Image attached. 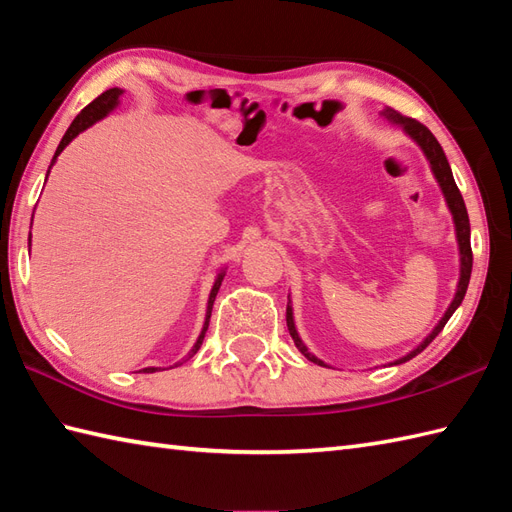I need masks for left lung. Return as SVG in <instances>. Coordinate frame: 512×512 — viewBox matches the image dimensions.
Segmentation results:
<instances>
[{
    "mask_svg": "<svg viewBox=\"0 0 512 512\" xmlns=\"http://www.w3.org/2000/svg\"><path fill=\"white\" fill-rule=\"evenodd\" d=\"M381 116L388 120L390 124H394V127H401L403 133L407 135V138H412L418 149L423 151V155L427 157L429 162V168L431 173H434L438 186L442 190V197H445L447 201V208L451 212V219H453V227H456V241H458V252H460V278H458V287H456V295H453L451 304L447 306L445 315L440 317V322L434 326V331H431L423 342H420L414 350L407 352V355L399 357L396 361H392L394 366H399V363H405L410 361L412 357H416L418 352H423L431 342H434V337L445 328V324L449 322V317L456 313L458 306L462 304L464 300V293H467V287H469V280H471V267H473V254H471V225H469V214H467V206H464V199L460 195V190L456 186V179H453V173H451V166L447 162V155L445 151H442V146L438 144V140L434 138V133H431L425 124L416 122L414 118H405L401 116V113H396L394 109H383ZM287 328H289V335L293 339L295 348H298L302 355L317 363V366H328V363H324L320 357H315L313 352L304 346L302 337L298 333V328H295V320H293V306H291V298H289V304H287Z\"/></svg>",
    "mask_w": 512,
    "mask_h": 512,
    "instance_id": "1",
    "label": "left lung"
}]
</instances>
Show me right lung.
<instances>
[{"label": "right lung", "mask_w": 512, "mask_h": 512, "mask_svg": "<svg viewBox=\"0 0 512 512\" xmlns=\"http://www.w3.org/2000/svg\"><path fill=\"white\" fill-rule=\"evenodd\" d=\"M120 96H122V89L120 87H113V89H107L105 94H100L96 100H92L89 102V105L78 113V116L74 118V122L70 124V129L65 131V135H63V140H61V144L56 146V153H54V157H52V164H50V168L54 166V162H56V157H59L61 153H63V149L67 144H70L78 133H83L85 129H89V127H94V124L98 122V120H102V118H107L109 113L116 109L118 105H120ZM50 168H48V175H50ZM48 175H45V179H48ZM30 241V238H28ZM225 269L227 267H221L219 269V274H217V278H214V285H212V289H210V295H208V306H206V322H203V328H201V333H199V337H197V342H195V346L190 348V352H188V359L192 357V355H197V350L201 348V344H203V337H206V331H208V324H210V315H212V304H214V298H217V293H219V289H221V282H223V278H225ZM177 366V363H175ZM157 370H166V368H155V366H151V368H144L142 372H157Z\"/></svg>", "instance_id": "add662e5"}]
</instances>
